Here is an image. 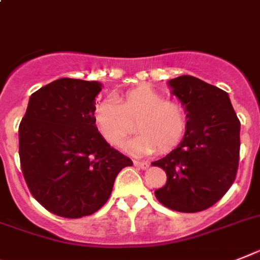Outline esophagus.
<instances>
[{
  "label": "esophagus",
  "instance_id": "34e87169",
  "mask_svg": "<svg viewBox=\"0 0 260 260\" xmlns=\"http://www.w3.org/2000/svg\"><path fill=\"white\" fill-rule=\"evenodd\" d=\"M134 166H137V167H139V169H143V170H145V169H147V167H149V164H147V162H143V160H134Z\"/></svg>",
  "mask_w": 260,
  "mask_h": 260
}]
</instances>
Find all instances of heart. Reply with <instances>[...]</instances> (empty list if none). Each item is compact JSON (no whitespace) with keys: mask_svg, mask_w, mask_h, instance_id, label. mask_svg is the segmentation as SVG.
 Listing matches in <instances>:
<instances>
[{"mask_svg":"<svg viewBox=\"0 0 260 260\" xmlns=\"http://www.w3.org/2000/svg\"><path fill=\"white\" fill-rule=\"evenodd\" d=\"M93 121L101 137L115 147L132 134L135 125L139 134L126 143L125 149L141 155L153 154L156 149L162 153L175 149L187 130L184 107L146 86L115 100H102L94 109Z\"/></svg>","mask_w":260,"mask_h":260,"instance_id":"1","label":"heart"}]
</instances>
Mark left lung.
Here are the masks:
<instances>
[{"instance_id": "obj_1", "label": "left lung", "mask_w": 260, "mask_h": 260, "mask_svg": "<svg viewBox=\"0 0 260 260\" xmlns=\"http://www.w3.org/2000/svg\"><path fill=\"white\" fill-rule=\"evenodd\" d=\"M187 114L184 138L171 153L153 162L167 182L155 197L167 209L198 212L215 205L235 181L241 149V122L229 94L191 76L169 81Z\"/></svg>"}]
</instances>
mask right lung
<instances>
[{"instance_id":"add662e5","label":"right lung","mask_w":260,"mask_h":260,"mask_svg":"<svg viewBox=\"0 0 260 260\" xmlns=\"http://www.w3.org/2000/svg\"><path fill=\"white\" fill-rule=\"evenodd\" d=\"M95 81L59 78L30 95L19 123V160L34 198L63 218L91 215L110 198L130 158L110 147L93 121Z\"/></svg>"}]
</instances>
